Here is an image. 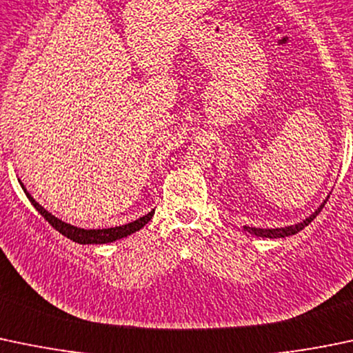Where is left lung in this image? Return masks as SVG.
<instances>
[{
	"label": "left lung",
	"instance_id": "1",
	"mask_svg": "<svg viewBox=\"0 0 353 353\" xmlns=\"http://www.w3.org/2000/svg\"><path fill=\"white\" fill-rule=\"evenodd\" d=\"M326 201H328V197H326ZM326 201L321 203V205L318 207V210H314V212L311 214L310 217H306V219L303 221V223H297L294 224V226H285V228H267V230H263V228H250V226H245L243 230L248 231L250 234H255V236H260V238H285V236H292V234H297L301 230H304V228L307 226V224L311 223L312 219H314L316 216H318L319 212H321V209L325 207Z\"/></svg>",
	"mask_w": 353,
	"mask_h": 353
}]
</instances>
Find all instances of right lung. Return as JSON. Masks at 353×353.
I'll return each mask as SVG.
<instances>
[{
  "mask_svg": "<svg viewBox=\"0 0 353 353\" xmlns=\"http://www.w3.org/2000/svg\"><path fill=\"white\" fill-rule=\"evenodd\" d=\"M21 188L25 190V194H27L28 201L32 202V205L39 210V214H41L43 219H46L47 223L54 228V230L59 231L61 234L66 236V238L72 239L74 243H79V245H103V243H112V241H115V239H122V238H125V236L132 234V232L139 231L141 228L146 226V224L151 221V217L154 216V210H151V212H148L146 216L139 217V219L132 221V223H129V224H123V226L107 228V230H83V228L71 226V224L64 223V221L57 219L56 216H52L50 212H47L41 203L35 202V199L28 194L27 188H25L23 185H21Z\"/></svg>",
  "mask_w": 353,
  "mask_h": 353,
  "instance_id": "obj_1",
  "label": "right lung"
}]
</instances>
